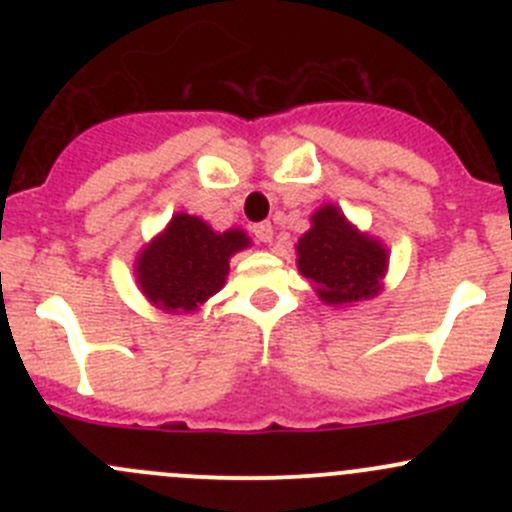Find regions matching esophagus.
Here are the masks:
<instances>
[{
  "instance_id": "esophagus-1",
  "label": "esophagus",
  "mask_w": 512,
  "mask_h": 512,
  "mask_svg": "<svg viewBox=\"0 0 512 512\" xmlns=\"http://www.w3.org/2000/svg\"><path fill=\"white\" fill-rule=\"evenodd\" d=\"M252 232H255V237L260 242H272L275 240V227H272V223H260L252 227Z\"/></svg>"
}]
</instances>
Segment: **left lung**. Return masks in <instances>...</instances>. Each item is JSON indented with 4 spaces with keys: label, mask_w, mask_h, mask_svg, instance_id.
I'll use <instances>...</instances> for the list:
<instances>
[{
    "label": "left lung",
    "mask_w": 512,
    "mask_h": 512,
    "mask_svg": "<svg viewBox=\"0 0 512 512\" xmlns=\"http://www.w3.org/2000/svg\"><path fill=\"white\" fill-rule=\"evenodd\" d=\"M297 240V270L329 307H354L384 292L389 250L379 237L361 232L342 208L324 203Z\"/></svg>",
    "instance_id": "left-lung-1"
}]
</instances>
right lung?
Segmentation results:
<instances>
[{
  "instance_id": "add662e5",
  "label": "right lung",
  "mask_w": 512,
  "mask_h": 512,
  "mask_svg": "<svg viewBox=\"0 0 512 512\" xmlns=\"http://www.w3.org/2000/svg\"><path fill=\"white\" fill-rule=\"evenodd\" d=\"M252 242L245 230H213L203 218L175 213L133 262L143 297L163 314H193L225 287L230 257Z\"/></svg>"
}]
</instances>
